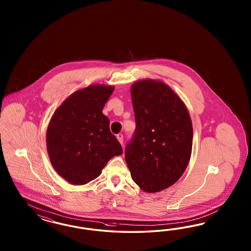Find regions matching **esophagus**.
<instances>
[{"label": "esophagus", "instance_id": "34e87169", "mask_svg": "<svg viewBox=\"0 0 251 251\" xmlns=\"http://www.w3.org/2000/svg\"><path fill=\"white\" fill-rule=\"evenodd\" d=\"M117 139H118V141L120 142L121 145L123 144V135H122V134H118V135H117Z\"/></svg>", "mask_w": 251, "mask_h": 251}]
</instances>
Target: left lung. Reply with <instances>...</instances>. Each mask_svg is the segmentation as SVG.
Listing matches in <instances>:
<instances>
[{"label":"left lung","instance_id":"left-lung-1","mask_svg":"<svg viewBox=\"0 0 251 251\" xmlns=\"http://www.w3.org/2000/svg\"><path fill=\"white\" fill-rule=\"evenodd\" d=\"M136 129L125 160L133 181L149 193L175 184L190 162L193 129L181 99L160 80L131 85Z\"/></svg>","mask_w":251,"mask_h":251}]
</instances>
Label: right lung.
I'll use <instances>...</instances> for the list:
<instances>
[{
    "mask_svg": "<svg viewBox=\"0 0 251 251\" xmlns=\"http://www.w3.org/2000/svg\"><path fill=\"white\" fill-rule=\"evenodd\" d=\"M113 85L92 84L73 93L52 115L47 129V150L56 172L73 185L97 178L107 162L122 153L102 110Z\"/></svg>",
    "mask_w": 251,
    "mask_h": 251,
    "instance_id": "right-lung-1",
    "label": "right lung"
}]
</instances>
